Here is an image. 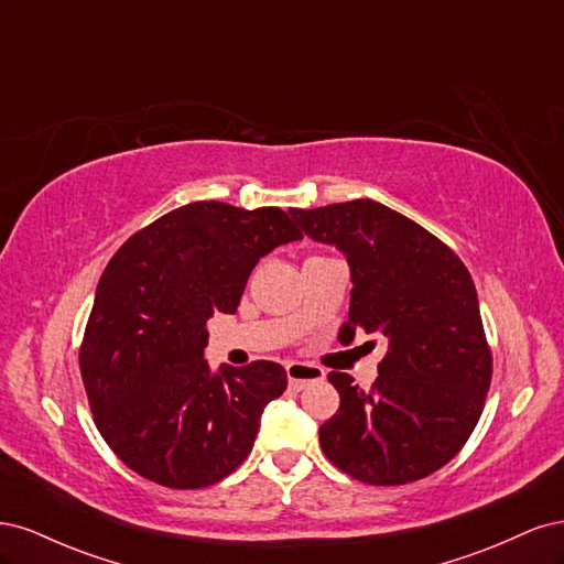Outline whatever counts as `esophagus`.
I'll return each mask as SVG.
<instances>
[{"label":"esophagus","mask_w":564,"mask_h":564,"mask_svg":"<svg viewBox=\"0 0 564 564\" xmlns=\"http://www.w3.org/2000/svg\"><path fill=\"white\" fill-rule=\"evenodd\" d=\"M286 379L289 388L292 390H303L305 386L317 383L324 379V371L315 365H303V362H292L286 365Z\"/></svg>","instance_id":"34e87169"}]
</instances>
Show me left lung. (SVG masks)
<instances>
[{
	"mask_svg": "<svg viewBox=\"0 0 564 564\" xmlns=\"http://www.w3.org/2000/svg\"><path fill=\"white\" fill-rule=\"evenodd\" d=\"M289 214L350 263L340 344L357 329L388 344L369 390L352 386L350 373L329 371L340 404L319 425L324 456L377 487L440 470L464 449L491 383V348L468 268L433 232L373 199Z\"/></svg>",
	"mask_w": 564,
	"mask_h": 564,
	"instance_id": "8db88e82",
	"label": "left lung"
}]
</instances>
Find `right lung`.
<instances>
[{
  "instance_id": "1",
  "label": "right lung",
  "mask_w": 564,
  "mask_h": 564,
  "mask_svg": "<svg viewBox=\"0 0 564 564\" xmlns=\"http://www.w3.org/2000/svg\"><path fill=\"white\" fill-rule=\"evenodd\" d=\"M280 207L193 202L117 249L96 286L79 371L98 433L124 466L169 489L224 480L286 390L278 362L212 373L207 319L235 313L261 256L301 240Z\"/></svg>"
}]
</instances>
